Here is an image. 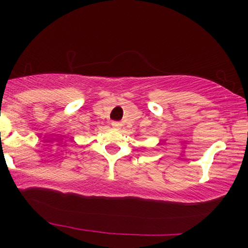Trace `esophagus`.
Wrapping results in <instances>:
<instances>
[{
    "label": "esophagus",
    "mask_w": 248,
    "mask_h": 248,
    "mask_svg": "<svg viewBox=\"0 0 248 248\" xmlns=\"http://www.w3.org/2000/svg\"><path fill=\"white\" fill-rule=\"evenodd\" d=\"M121 126H122L121 122H119V121H113L112 122V127L115 128V129H120Z\"/></svg>",
    "instance_id": "obj_1"
}]
</instances>
